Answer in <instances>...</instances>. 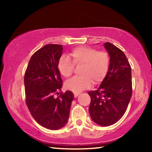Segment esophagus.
I'll return each mask as SVG.
<instances>
[{
	"mask_svg": "<svg viewBox=\"0 0 152 152\" xmlns=\"http://www.w3.org/2000/svg\"><path fill=\"white\" fill-rule=\"evenodd\" d=\"M80 94V92H74V97H77Z\"/></svg>",
	"mask_w": 152,
	"mask_h": 152,
	"instance_id": "34e87169",
	"label": "esophagus"
}]
</instances>
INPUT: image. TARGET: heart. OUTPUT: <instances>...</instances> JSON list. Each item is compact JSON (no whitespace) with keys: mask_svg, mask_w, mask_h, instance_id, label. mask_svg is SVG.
<instances>
[{"mask_svg":"<svg viewBox=\"0 0 152 152\" xmlns=\"http://www.w3.org/2000/svg\"><path fill=\"white\" fill-rule=\"evenodd\" d=\"M76 66L82 65L81 76H75L66 82V87L75 92L89 88L92 81L99 84L104 79L109 72L110 57L106 51H100L90 47H79L74 49L70 53ZM66 56L59 60L58 68L63 76L68 78L72 74L74 65Z\"/></svg>","mask_w":152,"mask_h":152,"instance_id":"heart-1","label":"heart"}]
</instances>
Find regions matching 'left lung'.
Here are the masks:
<instances>
[{
    "label": "left lung",
    "instance_id": "8db88e82",
    "mask_svg": "<svg viewBox=\"0 0 152 152\" xmlns=\"http://www.w3.org/2000/svg\"><path fill=\"white\" fill-rule=\"evenodd\" d=\"M110 57L109 72L96 91H89V113L94 123L109 126L117 123L127 109L132 95V68L125 53L112 43H104Z\"/></svg>",
    "mask_w": 152,
    "mask_h": 152
}]
</instances>
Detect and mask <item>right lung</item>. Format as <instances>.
I'll return each instance as SVG.
<instances>
[{"label": "right lung", "instance_id": "obj_1", "mask_svg": "<svg viewBox=\"0 0 152 152\" xmlns=\"http://www.w3.org/2000/svg\"><path fill=\"white\" fill-rule=\"evenodd\" d=\"M63 46L48 44L31 58L24 77L25 101L37 123L51 130L63 127L69 119L74 95L61 92L62 80L58 68Z\"/></svg>", "mask_w": 152, "mask_h": 152}]
</instances>
